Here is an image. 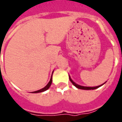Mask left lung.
<instances>
[{
    "mask_svg": "<svg viewBox=\"0 0 122 122\" xmlns=\"http://www.w3.org/2000/svg\"><path fill=\"white\" fill-rule=\"evenodd\" d=\"M69 78H70V82H72V84L76 86L77 88H78V89H81V90H95V89H96V88H98L99 87H100L102 86V85H104L105 83H104L103 84H102V85H100V86H94V87H88V86H80L79 85V84H77L76 83L74 82L73 80H72L71 78H70V76H69Z\"/></svg>",
    "mask_w": 122,
    "mask_h": 122,
    "instance_id": "1",
    "label": "left lung"
}]
</instances>
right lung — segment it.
Wrapping results in <instances>:
<instances>
[{"label":"right lung","instance_id":"1","mask_svg":"<svg viewBox=\"0 0 122 122\" xmlns=\"http://www.w3.org/2000/svg\"><path fill=\"white\" fill-rule=\"evenodd\" d=\"M52 76H51V78H50L49 82L48 83V84H47V85L44 88H42V89H40V90H37V91L32 92V93H39V92H43L47 90L48 88H50V86H51V84H52Z\"/></svg>","mask_w":122,"mask_h":122}]
</instances>
